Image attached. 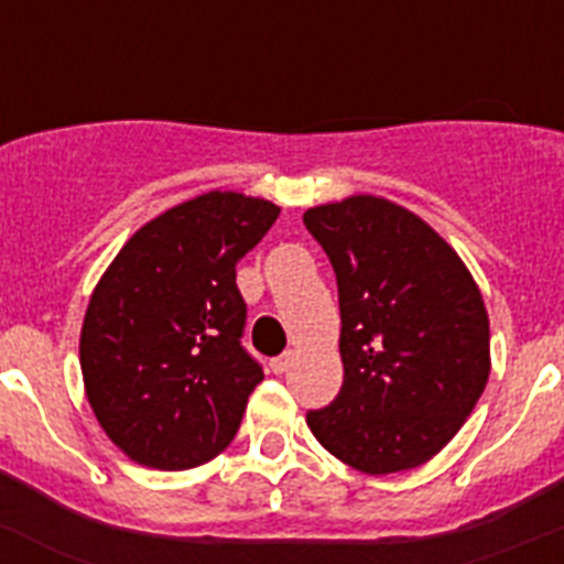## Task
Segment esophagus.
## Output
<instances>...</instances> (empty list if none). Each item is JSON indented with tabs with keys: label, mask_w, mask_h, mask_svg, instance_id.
Instances as JSON below:
<instances>
[{
	"label": "esophagus",
	"mask_w": 564,
	"mask_h": 564,
	"mask_svg": "<svg viewBox=\"0 0 564 564\" xmlns=\"http://www.w3.org/2000/svg\"><path fill=\"white\" fill-rule=\"evenodd\" d=\"M293 367V352L288 350V352H282V356H276L271 361V370L276 372V376H282V372H288Z\"/></svg>",
	"instance_id": "1"
}]
</instances>
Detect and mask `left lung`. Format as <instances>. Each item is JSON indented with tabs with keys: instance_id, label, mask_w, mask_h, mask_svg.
Instances as JSON below:
<instances>
[{
	"instance_id": "1",
	"label": "left lung",
	"mask_w": 564,
	"mask_h": 564,
	"mask_svg": "<svg viewBox=\"0 0 564 564\" xmlns=\"http://www.w3.org/2000/svg\"><path fill=\"white\" fill-rule=\"evenodd\" d=\"M336 271L344 381L307 426L367 475L435 457L488 381V313L446 239L395 203L361 194L307 208Z\"/></svg>"
}]
</instances>
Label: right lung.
<instances>
[{
    "label": "right lung",
    "instance_id": "obj_1",
    "mask_svg": "<svg viewBox=\"0 0 564 564\" xmlns=\"http://www.w3.org/2000/svg\"><path fill=\"white\" fill-rule=\"evenodd\" d=\"M279 208L208 192L134 231L89 299L82 327L87 398L134 463L200 466L234 441L265 372L242 347L237 262Z\"/></svg>",
    "mask_w": 564,
    "mask_h": 564
}]
</instances>
